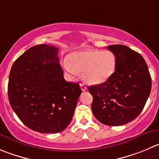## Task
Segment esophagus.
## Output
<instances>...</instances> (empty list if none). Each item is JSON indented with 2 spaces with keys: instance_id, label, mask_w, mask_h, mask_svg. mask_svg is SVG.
<instances>
[{
  "instance_id": "1",
  "label": "esophagus",
  "mask_w": 159,
  "mask_h": 159,
  "mask_svg": "<svg viewBox=\"0 0 159 159\" xmlns=\"http://www.w3.org/2000/svg\"><path fill=\"white\" fill-rule=\"evenodd\" d=\"M80 87H81V90H82L83 91H85V90H87V87H86L84 84H80Z\"/></svg>"
}]
</instances>
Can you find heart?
<instances>
[{
  "mask_svg": "<svg viewBox=\"0 0 159 159\" xmlns=\"http://www.w3.org/2000/svg\"><path fill=\"white\" fill-rule=\"evenodd\" d=\"M64 67L72 75L84 72V80L92 85L106 82L116 68L115 54L109 51L84 50L71 54L64 61Z\"/></svg>",
  "mask_w": 159,
  "mask_h": 159,
  "instance_id": "1",
  "label": "heart"
}]
</instances>
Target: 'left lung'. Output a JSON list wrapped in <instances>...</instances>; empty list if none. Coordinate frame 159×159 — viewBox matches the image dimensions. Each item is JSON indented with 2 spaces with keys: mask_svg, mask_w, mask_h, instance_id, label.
<instances>
[{
  "mask_svg": "<svg viewBox=\"0 0 159 159\" xmlns=\"http://www.w3.org/2000/svg\"><path fill=\"white\" fill-rule=\"evenodd\" d=\"M108 49L115 54L116 68L106 82L90 86L93 116L101 123L122 126L140 115L152 89V78L146 61L139 53L125 45Z\"/></svg>",
  "mask_w": 159,
  "mask_h": 159,
  "instance_id": "8db88e82",
  "label": "left lung"
}]
</instances>
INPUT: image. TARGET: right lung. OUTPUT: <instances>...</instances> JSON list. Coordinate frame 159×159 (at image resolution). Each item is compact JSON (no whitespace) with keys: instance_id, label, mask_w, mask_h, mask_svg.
<instances>
[{"instance_id":"1","label":"right lung","mask_w":159,"mask_h":159,"mask_svg":"<svg viewBox=\"0 0 159 159\" xmlns=\"http://www.w3.org/2000/svg\"><path fill=\"white\" fill-rule=\"evenodd\" d=\"M58 48L32 47L13 63L7 93L22 123L37 132L56 134L70 123L82 93L77 83L65 80Z\"/></svg>"}]
</instances>
